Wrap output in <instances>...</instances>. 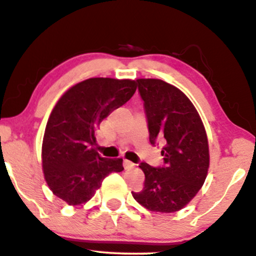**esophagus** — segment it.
I'll return each mask as SVG.
<instances>
[{
  "mask_svg": "<svg viewBox=\"0 0 256 256\" xmlns=\"http://www.w3.org/2000/svg\"><path fill=\"white\" fill-rule=\"evenodd\" d=\"M122 166H124L125 169H132V168L134 166V163H132V162L128 160H122Z\"/></svg>",
  "mask_w": 256,
  "mask_h": 256,
  "instance_id": "obj_1",
  "label": "esophagus"
}]
</instances>
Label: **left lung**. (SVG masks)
I'll use <instances>...</instances> for the list:
<instances>
[{"mask_svg":"<svg viewBox=\"0 0 256 256\" xmlns=\"http://www.w3.org/2000/svg\"><path fill=\"white\" fill-rule=\"evenodd\" d=\"M148 139L163 143V166L140 163L144 188L132 192L139 204L160 212L182 209L204 183L209 168L208 138L198 113L182 90L160 79H138Z\"/></svg>","mask_w":256,"mask_h":256,"instance_id":"obj_1","label":"left lung"}]
</instances>
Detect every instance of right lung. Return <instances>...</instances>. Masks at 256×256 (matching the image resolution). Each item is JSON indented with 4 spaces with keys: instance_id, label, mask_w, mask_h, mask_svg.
Here are the masks:
<instances>
[{
    "instance_id": "right-lung-1",
    "label": "right lung",
    "mask_w": 256,
    "mask_h": 256,
    "mask_svg": "<svg viewBox=\"0 0 256 256\" xmlns=\"http://www.w3.org/2000/svg\"><path fill=\"white\" fill-rule=\"evenodd\" d=\"M136 88L134 80L90 78L70 87L52 111L42 143V168L54 195L70 206L90 200L108 174L124 170L122 158H105L96 151V131Z\"/></svg>"
}]
</instances>
